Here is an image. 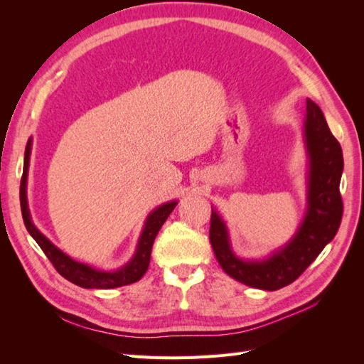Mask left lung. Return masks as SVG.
Returning <instances> with one entry per match:
<instances>
[{
    "label": "left lung",
    "instance_id": "left-lung-1",
    "mask_svg": "<svg viewBox=\"0 0 364 364\" xmlns=\"http://www.w3.org/2000/svg\"><path fill=\"white\" fill-rule=\"evenodd\" d=\"M305 146L310 158L308 206L302 223L289 245L261 261H245L230 249L226 225L215 211L211 213L209 241L215 258L230 278L249 287L279 290L296 281L331 241L343 215L340 178L343 153L329 130L326 119L314 102L306 100L304 123Z\"/></svg>",
    "mask_w": 364,
    "mask_h": 364
}]
</instances>
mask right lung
Returning a JSON list of instances; mask_svg holds the SVG:
<instances>
[{
	"mask_svg": "<svg viewBox=\"0 0 364 364\" xmlns=\"http://www.w3.org/2000/svg\"><path fill=\"white\" fill-rule=\"evenodd\" d=\"M30 150H31V138L27 142L26 147V155H24V170H23V178H21V186H19V200H21V213H23L24 225L28 230V234L35 238L39 247L46 253L47 258L51 261L54 266L65 279L70 282L79 285L83 289H115V287H123V285L134 284L139 281L144 273L149 269L150 264V253L153 241H155L159 229L165 223V220L168 218L171 211L176 206V200L167 202L161 205L153 211L147 220L144 229H142V234L138 241V247L134 258H132L124 267H121L115 272H102L95 270L87 266V264L77 262L73 258H70L67 253H63L60 249L54 246L51 241L46 235H42L36 226L33 225L30 218V211L27 205V174H28V162H30Z\"/></svg>",
	"mask_w": 364,
	"mask_h": 364,
	"instance_id": "obj_1",
	"label": "right lung"
}]
</instances>
